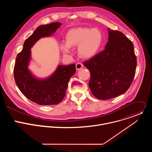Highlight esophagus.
<instances>
[{
  "mask_svg": "<svg viewBox=\"0 0 152 152\" xmlns=\"http://www.w3.org/2000/svg\"><path fill=\"white\" fill-rule=\"evenodd\" d=\"M83 67V64L82 63H80V62H78L76 64V70H79L80 69H81L82 67Z\"/></svg>",
  "mask_w": 152,
  "mask_h": 152,
  "instance_id": "obj_1",
  "label": "esophagus"
}]
</instances>
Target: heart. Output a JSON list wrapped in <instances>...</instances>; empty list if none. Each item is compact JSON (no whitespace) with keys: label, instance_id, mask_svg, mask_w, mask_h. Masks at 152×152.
<instances>
[{"label":"heart","instance_id":"b5f03b06","mask_svg":"<svg viewBox=\"0 0 152 152\" xmlns=\"http://www.w3.org/2000/svg\"><path fill=\"white\" fill-rule=\"evenodd\" d=\"M66 42H61L59 48L65 54H70L72 48L78 46L79 55L84 59L94 57L100 50L103 36L97 29L77 28L70 29L66 36Z\"/></svg>","mask_w":152,"mask_h":152}]
</instances>
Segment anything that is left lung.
<instances>
[{"mask_svg": "<svg viewBox=\"0 0 152 152\" xmlns=\"http://www.w3.org/2000/svg\"><path fill=\"white\" fill-rule=\"evenodd\" d=\"M107 29L109 37L104 50L83 62L91 74V93L100 100L124 93L132 82L137 67L132 42L122 32Z\"/></svg>", "mask_w": 152, "mask_h": 152, "instance_id": "obj_1", "label": "left lung"}]
</instances>
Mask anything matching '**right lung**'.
<instances>
[{"mask_svg": "<svg viewBox=\"0 0 152 152\" xmlns=\"http://www.w3.org/2000/svg\"><path fill=\"white\" fill-rule=\"evenodd\" d=\"M62 25L54 22L38 27L25 41L23 49L16 58L14 69L15 82L23 95L39 105L60 103L66 96L68 83L76 72V65H58L55 71L45 78L35 76L29 69L31 48L41 38L51 37Z\"/></svg>", "mask_w": 152, "mask_h": 152, "instance_id": "1", "label": "right lung"}]
</instances>
